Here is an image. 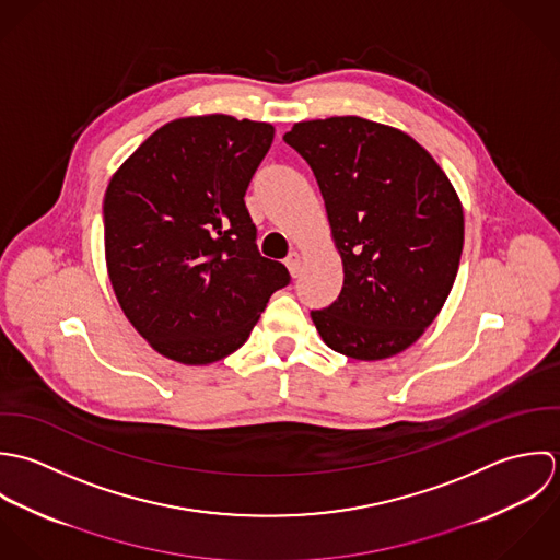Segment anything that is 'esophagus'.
<instances>
[{
    "mask_svg": "<svg viewBox=\"0 0 560 560\" xmlns=\"http://www.w3.org/2000/svg\"><path fill=\"white\" fill-rule=\"evenodd\" d=\"M285 266L290 270L292 277H299L301 275V266H303V257L299 250H292L288 257H285Z\"/></svg>",
    "mask_w": 560,
    "mask_h": 560,
    "instance_id": "34e87169",
    "label": "esophagus"
}]
</instances>
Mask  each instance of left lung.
Instances as JSON below:
<instances>
[{
	"label": "left lung",
	"instance_id": "1",
	"mask_svg": "<svg viewBox=\"0 0 560 560\" xmlns=\"http://www.w3.org/2000/svg\"><path fill=\"white\" fill-rule=\"evenodd\" d=\"M283 140L320 186L343 285L312 320L329 348L376 361L438 318L463 250V208L446 173L409 133L361 116L296 122Z\"/></svg>",
	"mask_w": 560,
	"mask_h": 560
}]
</instances>
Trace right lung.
<instances>
[{
    "mask_svg": "<svg viewBox=\"0 0 560 560\" xmlns=\"http://www.w3.org/2000/svg\"><path fill=\"white\" fill-rule=\"evenodd\" d=\"M272 138L270 122L177 118L153 131L108 184L104 233L116 301L173 361H221L290 283L281 261L259 255L244 206Z\"/></svg>",
    "mask_w": 560,
    "mask_h": 560,
    "instance_id": "add662e5",
    "label": "right lung"
}]
</instances>
